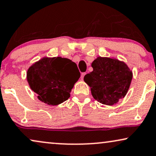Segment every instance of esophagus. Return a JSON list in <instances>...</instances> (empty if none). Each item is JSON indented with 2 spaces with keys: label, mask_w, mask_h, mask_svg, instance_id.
Listing matches in <instances>:
<instances>
[{
  "label": "esophagus",
  "mask_w": 156,
  "mask_h": 156,
  "mask_svg": "<svg viewBox=\"0 0 156 156\" xmlns=\"http://www.w3.org/2000/svg\"><path fill=\"white\" fill-rule=\"evenodd\" d=\"M86 73H83L81 74V77H80V78H81L82 80H83V78H84L85 75H86Z\"/></svg>",
  "instance_id": "obj_1"
}]
</instances>
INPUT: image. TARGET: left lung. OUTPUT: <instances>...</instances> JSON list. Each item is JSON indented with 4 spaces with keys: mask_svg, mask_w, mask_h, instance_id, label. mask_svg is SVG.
Returning <instances> with one entry per match:
<instances>
[{
    "mask_svg": "<svg viewBox=\"0 0 156 156\" xmlns=\"http://www.w3.org/2000/svg\"><path fill=\"white\" fill-rule=\"evenodd\" d=\"M93 70L84 76L95 100L113 105L123 98L129 90L133 72L125 62L114 58L98 57L93 61Z\"/></svg>",
    "mask_w": 156,
    "mask_h": 156,
    "instance_id": "obj_1",
    "label": "left lung"
}]
</instances>
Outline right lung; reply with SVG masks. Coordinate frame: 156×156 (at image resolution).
<instances>
[{
  "instance_id": "right-lung-1",
  "label": "right lung",
  "mask_w": 156,
  "mask_h": 156,
  "mask_svg": "<svg viewBox=\"0 0 156 156\" xmlns=\"http://www.w3.org/2000/svg\"><path fill=\"white\" fill-rule=\"evenodd\" d=\"M80 73L71 60L43 57L28 68L27 81L41 102L58 105L68 100Z\"/></svg>"
}]
</instances>
